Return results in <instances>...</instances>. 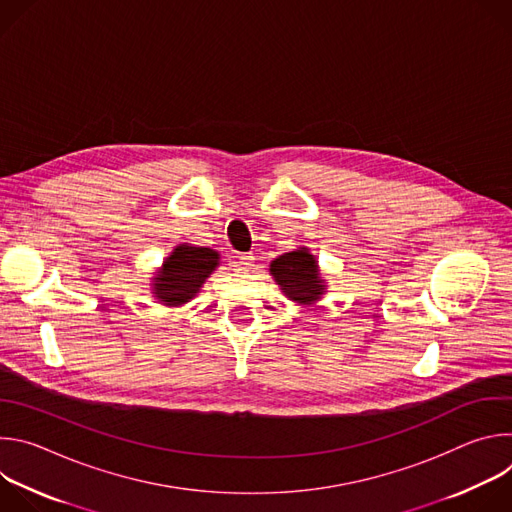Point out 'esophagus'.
Masks as SVG:
<instances>
[{"label":"esophagus","mask_w":512,"mask_h":512,"mask_svg":"<svg viewBox=\"0 0 512 512\" xmlns=\"http://www.w3.org/2000/svg\"><path fill=\"white\" fill-rule=\"evenodd\" d=\"M253 265H255V257H253L251 253L241 255L239 261H237V267H239L241 271H249V269H253Z\"/></svg>","instance_id":"obj_1"}]
</instances>
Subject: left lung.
<instances>
[{
	"label": "left lung",
	"instance_id": "8db88e82",
	"mask_svg": "<svg viewBox=\"0 0 512 512\" xmlns=\"http://www.w3.org/2000/svg\"><path fill=\"white\" fill-rule=\"evenodd\" d=\"M269 273L283 296L304 308L316 306L328 291V281L322 277L318 259L308 247L279 255L269 263Z\"/></svg>",
	"mask_w": 512,
	"mask_h": 512
}]
</instances>
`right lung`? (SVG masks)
I'll return each mask as SVG.
<instances>
[{"label": "right lung", "mask_w": 512, "mask_h": 512, "mask_svg": "<svg viewBox=\"0 0 512 512\" xmlns=\"http://www.w3.org/2000/svg\"><path fill=\"white\" fill-rule=\"evenodd\" d=\"M218 265H221V255L210 247L190 243L176 245L152 277V294L160 304L180 308L200 294L204 281Z\"/></svg>", "instance_id": "add662e5"}]
</instances>
